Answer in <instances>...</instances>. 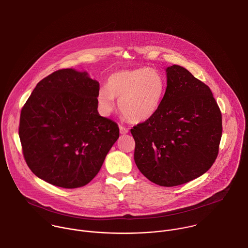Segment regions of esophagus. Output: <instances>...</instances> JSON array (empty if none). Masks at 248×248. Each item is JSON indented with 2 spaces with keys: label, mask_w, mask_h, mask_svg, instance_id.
Wrapping results in <instances>:
<instances>
[{
  "label": "esophagus",
  "mask_w": 248,
  "mask_h": 248,
  "mask_svg": "<svg viewBox=\"0 0 248 248\" xmlns=\"http://www.w3.org/2000/svg\"><path fill=\"white\" fill-rule=\"evenodd\" d=\"M120 132H121V134H126V133H128V128H126L123 125H120Z\"/></svg>",
  "instance_id": "34e87169"
}]
</instances>
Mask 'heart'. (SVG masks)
Wrapping results in <instances>:
<instances>
[{
  "label": "heart",
  "mask_w": 248,
  "mask_h": 248,
  "mask_svg": "<svg viewBox=\"0 0 248 248\" xmlns=\"http://www.w3.org/2000/svg\"><path fill=\"white\" fill-rule=\"evenodd\" d=\"M165 80L155 69L142 66L123 69L111 74L107 87L96 93L100 111L109 115L115 107V98L124 117L132 123H141L153 117L159 109L164 93Z\"/></svg>",
  "instance_id": "1"
}]
</instances>
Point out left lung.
I'll return each mask as SVG.
<instances>
[{"label":"left lung","instance_id":"1","mask_svg":"<svg viewBox=\"0 0 248 248\" xmlns=\"http://www.w3.org/2000/svg\"><path fill=\"white\" fill-rule=\"evenodd\" d=\"M167 88L156 113L130 129L140 172L160 186L186 184L215 163L222 116L211 89L187 69L166 68Z\"/></svg>","mask_w":248,"mask_h":248}]
</instances>
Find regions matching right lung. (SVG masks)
Returning a JSON list of instances; mask_svg holds the SVG:
<instances>
[{
  "label": "right lung",
  "mask_w": 248,
  "mask_h": 248,
  "mask_svg": "<svg viewBox=\"0 0 248 248\" xmlns=\"http://www.w3.org/2000/svg\"><path fill=\"white\" fill-rule=\"evenodd\" d=\"M99 83L86 71L60 69L39 81L20 114L19 137L31 171L59 187L89 184L120 136L97 112Z\"/></svg>",
  "instance_id": "right-lung-1"
}]
</instances>
